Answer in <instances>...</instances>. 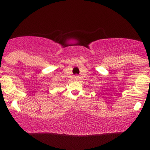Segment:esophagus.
Here are the masks:
<instances>
[{
    "instance_id": "1",
    "label": "esophagus",
    "mask_w": 150,
    "mask_h": 150,
    "mask_svg": "<svg viewBox=\"0 0 150 150\" xmlns=\"http://www.w3.org/2000/svg\"><path fill=\"white\" fill-rule=\"evenodd\" d=\"M75 79H78V76H75Z\"/></svg>"
}]
</instances>
